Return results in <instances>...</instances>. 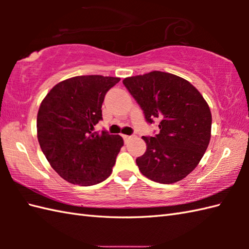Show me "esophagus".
<instances>
[{
    "label": "esophagus",
    "mask_w": 249,
    "mask_h": 249,
    "mask_svg": "<svg viewBox=\"0 0 249 249\" xmlns=\"http://www.w3.org/2000/svg\"><path fill=\"white\" fill-rule=\"evenodd\" d=\"M131 138V136H127V135H123V139H124V141H125V143L126 142H127L129 139Z\"/></svg>",
    "instance_id": "obj_1"
}]
</instances>
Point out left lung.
Here are the masks:
<instances>
[{
    "label": "left lung",
    "mask_w": 249,
    "mask_h": 249,
    "mask_svg": "<svg viewBox=\"0 0 249 249\" xmlns=\"http://www.w3.org/2000/svg\"><path fill=\"white\" fill-rule=\"evenodd\" d=\"M125 88L160 133L142 137L146 151L136 160L144 177L160 184L181 181L198 166L211 139L212 115L202 95L185 79L151 71L125 78Z\"/></svg>",
    "instance_id": "1"
}]
</instances>
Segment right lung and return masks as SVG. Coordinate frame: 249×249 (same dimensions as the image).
<instances>
[{
	"label": "right lung",
	"instance_id": "1",
	"mask_svg": "<svg viewBox=\"0 0 249 249\" xmlns=\"http://www.w3.org/2000/svg\"><path fill=\"white\" fill-rule=\"evenodd\" d=\"M120 80L99 75L73 77L57 83L41 102L37 138L47 160L65 181L91 186L112 172L123 139L93 129L103 120L106 94Z\"/></svg>",
	"mask_w": 249,
	"mask_h": 249
}]
</instances>
